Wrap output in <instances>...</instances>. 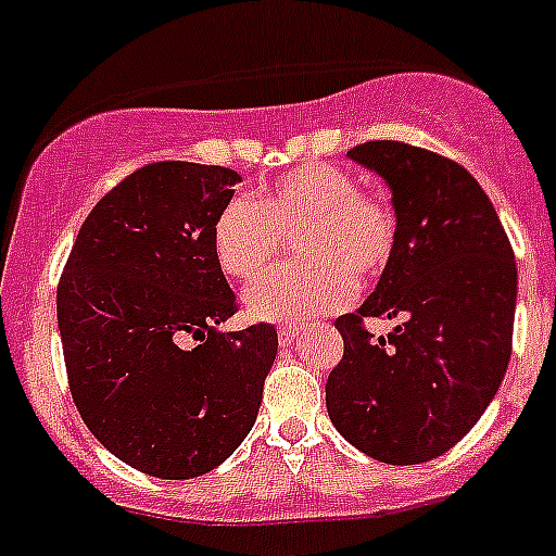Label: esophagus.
Returning <instances> with one entry per match:
<instances>
[{
    "mask_svg": "<svg viewBox=\"0 0 556 556\" xmlns=\"http://www.w3.org/2000/svg\"><path fill=\"white\" fill-rule=\"evenodd\" d=\"M294 338H298V327H281V330H278V343H281V346H292L294 343Z\"/></svg>",
    "mask_w": 556,
    "mask_h": 556,
    "instance_id": "obj_1",
    "label": "esophagus"
}]
</instances>
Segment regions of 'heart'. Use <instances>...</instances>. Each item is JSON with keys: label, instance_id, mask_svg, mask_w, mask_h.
<instances>
[{"label": "heart", "instance_id": "b5f03b06", "mask_svg": "<svg viewBox=\"0 0 556 556\" xmlns=\"http://www.w3.org/2000/svg\"><path fill=\"white\" fill-rule=\"evenodd\" d=\"M281 237H298L294 253L305 264L267 275L245 294V305L258 321L298 325L341 311L357 287L382 275L399 218L382 195L357 190L346 168L314 161L275 179L256 199H229L210 231L215 264L240 283L267 273Z\"/></svg>", "mask_w": 556, "mask_h": 556}]
</instances>
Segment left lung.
<instances>
[{
  "label": "left lung",
  "instance_id": "obj_1",
  "mask_svg": "<svg viewBox=\"0 0 556 556\" xmlns=\"http://www.w3.org/2000/svg\"><path fill=\"white\" fill-rule=\"evenodd\" d=\"M346 155L393 190L399 237L371 298L336 319L343 357L327 377V415L377 462H431L467 437L500 390L516 258L494 204L456 161L404 141H366ZM368 315L400 327L374 339Z\"/></svg>",
  "mask_w": 556,
  "mask_h": 556
}]
</instances>
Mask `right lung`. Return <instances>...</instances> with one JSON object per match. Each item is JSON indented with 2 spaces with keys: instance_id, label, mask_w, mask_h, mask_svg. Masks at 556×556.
<instances>
[{
  "instance_id": "add662e5",
  "label": "right lung",
  "mask_w": 556,
  "mask_h": 556,
  "mask_svg": "<svg viewBox=\"0 0 556 556\" xmlns=\"http://www.w3.org/2000/svg\"><path fill=\"white\" fill-rule=\"evenodd\" d=\"M237 182L231 168L202 163L139 168L94 204L56 287L78 415L105 451L152 478L224 464L256 422L278 354L273 325L218 330L237 300L210 231Z\"/></svg>"
}]
</instances>
